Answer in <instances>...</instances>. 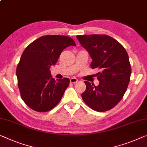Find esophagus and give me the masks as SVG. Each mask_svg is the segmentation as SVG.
Returning a JSON list of instances; mask_svg holds the SVG:
<instances>
[{"instance_id": "esophagus-1", "label": "esophagus", "mask_w": 147, "mask_h": 147, "mask_svg": "<svg viewBox=\"0 0 147 147\" xmlns=\"http://www.w3.org/2000/svg\"><path fill=\"white\" fill-rule=\"evenodd\" d=\"M78 81V79L76 78H71V79H70V82H71V83H73V84H74V83H76Z\"/></svg>"}]
</instances>
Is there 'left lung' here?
Returning <instances> with one entry per match:
<instances>
[{"instance_id": "obj_1", "label": "left lung", "mask_w": 147, "mask_h": 147, "mask_svg": "<svg viewBox=\"0 0 147 147\" xmlns=\"http://www.w3.org/2000/svg\"><path fill=\"white\" fill-rule=\"evenodd\" d=\"M81 45L89 53L91 67L98 69L99 85L84 81L86 90L82 98L94 110L106 111L119 103L130 81L131 67L126 50L121 43L107 35L76 36Z\"/></svg>"}]
</instances>
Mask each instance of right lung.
<instances>
[{
  "label": "right lung",
  "mask_w": 147,
  "mask_h": 147,
  "mask_svg": "<svg viewBox=\"0 0 147 147\" xmlns=\"http://www.w3.org/2000/svg\"><path fill=\"white\" fill-rule=\"evenodd\" d=\"M70 45L76 46L70 37L47 35L33 41L22 53L16 68L18 85L22 99L33 110L46 112L61 101L70 80L56 81L49 69Z\"/></svg>",
  "instance_id": "right-lung-1"
}]
</instances>
